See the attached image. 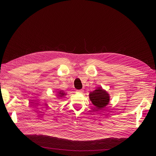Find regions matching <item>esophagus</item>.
I'll list each match as a JSON object with an SVG mask.
<instances>
[{
	"instance_id": "1",
	"label": "esophagus",
	"mask_w": 156,
	"mask_h": 156,
	"mask_svg": "<svg viewBox=\"0 0 156 156\" xmlns=\"http://www.w3.org/2000/svg\"><path fill=\"white\" fill-rule=\"evenodd\" d=\"M76 91H77V93H82L83 92V91L82 90H76Z\"/></svg>"
}]
</instances>
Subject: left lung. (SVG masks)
Instances as JSON below:
<instances>
[{"instance_id":"8db88e82","label":"left lung","mask_w":156,"mask_h":156,"mask_svg":"<svg viewBox=\"0 0 156 156\" xmlns=\"http://www.w3.org/2000/svg\"><path fill=\"white\" fill-rule=\"evenodd\" d=\"M90 99L95 105L97 110H100L104 108L108 104L110 100L108 94L101 87L90 93Z\"/></svg>"}]
</instances>
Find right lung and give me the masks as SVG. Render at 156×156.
<instances>
[{"label":"right lung","instance_id":"right-lung-1","mask_svg":"<svg viewBox=\"0 0 156 156\" xmlns=\"http://www.w3.org/2000/svg\"><path fill=\"white\" fill-rule=\"evenodd\" d=\"M58 96L59 97H63V96H65V93H63V91H60V92H58Z\"/></svg>","mask_w":156,"mask_h":156}]
</instances>
